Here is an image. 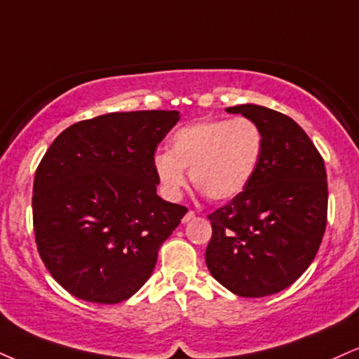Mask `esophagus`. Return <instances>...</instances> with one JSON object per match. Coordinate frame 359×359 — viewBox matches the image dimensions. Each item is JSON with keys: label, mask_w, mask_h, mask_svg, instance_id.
Returning <instances> with one entry per match:
<instances>
[{"label": "esophagus", "mask_w": 359, "mask_h": 359, "mask_svg": "<svg viewBox=\"0 0 359 359\" xmlns=\"http://www.w3.org/2000/svg\"><path fill=\"white\" fill-rule=\"evenodd\" d=\"M194 217H196V214H194V210H189V212L185 214L184 217H182V224H187V222H191Z\"/></svg>", "instance_id": "34e87169"}]
</instances>
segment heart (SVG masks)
I'll list each match as a JSON object with an SVG mask.
<instances>
[{
	"instance_id": "obj_1",
	"label": "heart",
	"mask_w": 359,
	"mask_h": 359,
	"mask_svg": "<svg viewBox=\"0 0 359 359\" xmlns=\"http://www.w3.org/2000/svg\"><path fill=\"white\" fill-rule=\"evenodd\" d=\"M264 150V135L254 120H201L177 128L168 152L154 155V174L167 197L180 198L187 182L207 198L226 202L248 187Z\"/></svg>"
}]
</instances>
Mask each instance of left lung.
Listing matches in <instances>:
<instances>
[{
	"mask_svg": "<svg viewBox=\"0 0 359 359\" xmlns=\"http://www.w3.org/2000/svg\"><path fill=\"white\" fill-rule=\"evenodd\" d=\"M226 111L254 120L264 150L248 187L207 215L212 239L205 264L237 296H271L291 286L316 257L327 214L325 162L287 115L254 103Z\"/></svg>",
	"mask_w": 359,
	"mask_h": 359,
	"instance_id": "8db88e82",
	"label": "left lung"
}]
</instances>
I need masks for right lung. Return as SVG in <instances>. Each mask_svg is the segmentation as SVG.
Listing matches in <instances>:
<instances>
[{
	"instance_id": "add662e5",
	"label": "right lung",
	"mask_w": 359,
	"mask_h": 359,
	"mask_svg": "<svg viewBox=\"0 0 359 359\" xmlns=\"http://www.w3.org/2000/svg\"><path fill=\"white\" fill-rule=\"evenodd\" d=\"M177 110L114 111L55 138L33 182L38 252L70 294L116 304L152 276L184 205L157 196L154 154Z\"/></svg>"
}]
</instances>
